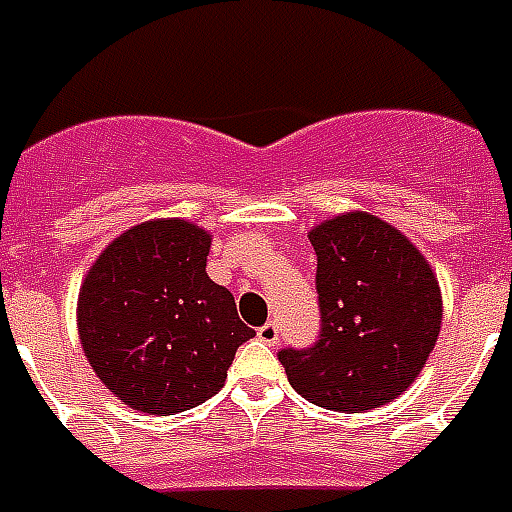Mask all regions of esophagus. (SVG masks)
<instances>
[{
    "instance_id": "1",
    "label": "esophagus",
    "mask_w": 512,
    "mask_h": 512,
    "mask_svg": "<svg viewBox=\"0 0 512 512\" xmlns=\"http://www.w3.org/2000/svg\"><path fill=\"white\" fill-rule=\"evenodd\" d=\"M257 339L266 344H276L279 342V325L276 323H266L257 328Z\"/></svg>"
}]
</instances>
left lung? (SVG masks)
Masks as SVG:
<instances>
[{"label": "left lung", "instance_id": "obj_1", "mask_svg": "<svg viewBox=\"0 0 512 512\" xmlns=\"http://www.w3.org/2000/svg\"><path fill=\"white\" fill-rule=\"evenodd\" d=\"M309 241L323 328L312 347L279 352L287 380L333 412L399 399L423 372L442 328L437 274L410 238L369 211L325 219Z\"/></svg>", "mask_w": 512, "mask_h": 512}]
</instances>
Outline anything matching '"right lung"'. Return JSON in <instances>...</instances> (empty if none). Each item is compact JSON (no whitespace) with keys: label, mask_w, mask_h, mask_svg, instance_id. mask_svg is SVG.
Returning <instances> with one entry per match:
<instances>
[{"label":"right lung","mask_w":512,"mask_h":512,"mask_svg":"<svg viewBox=\"0 0 512 512\" xmlns=\"http://www.w3.org/2000/svg\"><path fill=\"white\" fill-rule=\"evenodd\" d=\"M211 233L187 219L124 230L86 271L78 333L86 361L127 407L173 415L225 385L236 350L255 331L230 290L211 282Z\"/></svg>","instance_id":"1"}]
</instances>
